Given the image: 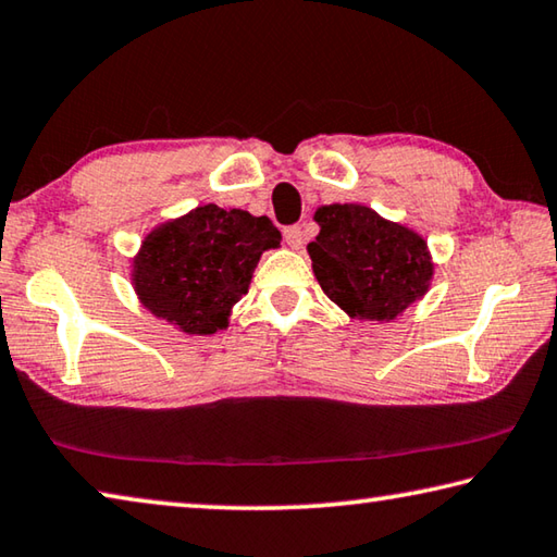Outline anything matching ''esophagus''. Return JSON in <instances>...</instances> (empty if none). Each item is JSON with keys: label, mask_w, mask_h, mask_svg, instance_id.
Listing matches in <instances>:
<instances>
[{"label": "esophagus", "mask_w": 557, "mask_h": 557, "mask_svg": "<svg viewBox=\"0 0 557 557\" xmlns=\"http://www.w3.org/2000/svg\"><path fill=\"white\" fill-rule=\"evenodd\" d=\"M282 235H285L289 248H295V250H299L301 243H305V233H301L299 225H287L285 233H282Z\"/></svg>", "instance_id": "esophagus-1"}]
</instances>
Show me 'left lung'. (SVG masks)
<instances>
[{
	"mask_svg": "<svg viewBox=\"0 0 557 557\" xmlns=\"http://www.w3.org/2000/svg\"><path fill=\"white\" fill-rule=\"evenodd\" d=\"M314 221V277L351 319L391 322L430 289L435 265L422 235L361 203L322 206Z\"/></svg>",
	"mask_w": 557,
	"mask_h": 557,
	"instance_id": "8db88e82",
	"label": "left lung"
}]
</instances>
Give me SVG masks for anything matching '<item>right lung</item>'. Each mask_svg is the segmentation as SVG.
Returning <instances> with one entry per match:
<instances>
[{
  "label": "right lung",
  "mask_w": 557,
  "mask_h": 557,
  "mask_svg": "<svg viewBox=\"0 0 557 557\" xmlns=\"http://www.w3.org/2000/svg\"><path fill=\"white\" fill-rule=\"evenodd\" d=\"M280 240L268 215L206 203L147 233L132 260V285L145 309L178 332L215 334L228 326L262 252Z\"/></svg>",
  "instance_id": "obj_1"
}]
</instances>
